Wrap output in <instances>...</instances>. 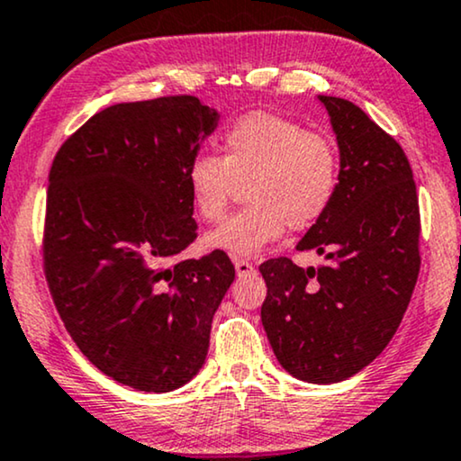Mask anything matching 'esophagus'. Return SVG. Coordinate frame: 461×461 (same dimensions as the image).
Here are the masks:
<instances>
[{"label": "esophagus", "mask_w": 461, "mask_h": 461, "mask_svg": "<svg viewBox=\"0 0 461 461\" xmlns=\"http://www.w3.org/2000/svg\"><path fill=\"white\" fill-rule=\"evenodd\" d=\"M235 271H237L239 277H243V275H252L254 273V265L249 260L239 258V260H235Z\"/></svg>", "instance_id": "34e87169"}]
</instances>
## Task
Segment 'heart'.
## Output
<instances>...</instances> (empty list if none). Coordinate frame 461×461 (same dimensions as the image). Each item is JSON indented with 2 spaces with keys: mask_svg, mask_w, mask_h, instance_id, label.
<instances>
[{
  "mask_svg": "<svg viewBox=\"0 0 461 461\" xmlns=\"http://www.w3.org/2000/svg\"><path fill=\"white\" fill-rule=\"evenodd\" d=\"M222 158L196 154L186 169L194 212L207 222L224 213L237 184L245 201L203 237L212 252L252 258L277 241L285 229H309L328 212L339 188V154L326 135L307 131L271 112H249L226 129Z\"/></svg>",
  "mask_w": 461,
  "mask_h": 461,
  "instance_id": "obj_1",
  "label": "heart"
}]
</instances>
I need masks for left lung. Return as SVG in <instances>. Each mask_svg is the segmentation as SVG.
<instances>
[{"label": "left lung", "instance_id": "obj_1", "mask_svg": "<svg viewBox=\"0 0 461 461\" xmlns=\"http://www.w3.org/2000/svg\"><path fill=\"white\" fill-rule=\"evenodd\" d=\"M339 146L332 205L290 258L260 265V318L279 364L307 384H339L368 366L396 334L420 275V203L396 140L348 99L318 95Z\"/></svg>", "mask_w": 461, "mask_h": 461}]
</instances>
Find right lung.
<instances>
[{"label":"right lung","instance_id":"right-lung-1","mask_svg":"<svg viewBox=\"0 0 461 461\" xmlns=\"http://www.w3.org/2000/svg\"><path fill=\"white\" fill-rule=\"evenodd\" d=\"M216 107L163 97L105 107L48 176L44 268L65 328L118 384L163 393L205 364L213 313L235 279L196 239L186 169L218 129Z\"/></svg>","mask_w":461,"mask_h":461}]
</instances>
